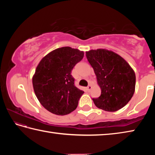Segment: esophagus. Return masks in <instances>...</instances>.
I'll return each instance as SVG.
<instances>
[{
  "mask_svg": "<svg viewBox=\"0 0 155 155\" xmlns=\"http://www.w3.org/2000/svg\"><path fill=\"white\" fill-rule=\"evenodd\" d=\"M91 88H92V87H91V85H89L87 86V90L88 91H90V90H91Z\"/></svg>",
  "mask_w": 155,
  "mask_h": 155,
  "instance_id": "esophagus-1",
  "label": "esophagus"
}]
</instances>
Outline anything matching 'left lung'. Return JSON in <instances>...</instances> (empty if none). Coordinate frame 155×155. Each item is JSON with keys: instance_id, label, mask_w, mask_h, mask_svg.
Listing matches in <instances>:
<instances>
[{"instance_id": "obj_1", "label": "left lung", "mask_w": 155, "mask_h": 155, "mask_svg": "<svg viewBox=\"0 0 155 155\" xmlns=\"http://www.w3.org/2000/svg\"><path fill=\"white\" fill-rule=\"evenodd\" d=\"M86 57L96 76L101 95L93 98L95 105L106 111L122 109L132 98L135 90L134 70L118 54L99 48L86 52Z\"/></svg>"}]
</instances>
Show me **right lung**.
<instances>
[{
	"label": "right lung",
	"instance_id": "obj_1",
	"mask_svg": "<svg viewBox=\"0 0 155 155\" xmlns=\"http://www.w3.org/2000/svg\"><path fill=\"white\" fill-rule=\"evenodd\" d=\"M83 56V51L61 47L44 56L37 66L33 90L41 105L52 114L67 115L77 107L84 91L74 85L71 72Z\"/></svg>",
	"mask_w": 155,
	"mask_h": 155
}]
</instances>
